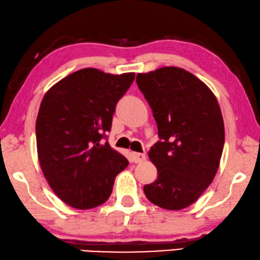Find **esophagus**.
<instances>
[{
	"label": "esophagus",
	"instance_id": "34e87169",
	"mask_svg": "<svg viewBox=\"0 0 260 260\" xmlns=\"http://www.w3.org/2000/svg\"><path fill=\"white\" fill-rule=\"evenodd\" d=\"M132 159H133V161L135 164H139V162L144 161V160L146 159V155L144 154V153H133V154H132Z\"/></svg>",
	"mask_w": 260,
	"mask_h": 260
}]
</instances>
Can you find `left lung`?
<instances>
[{
  "instance_id": "1",
  "label": "left lung",
  "mask_w": 260,
  "mask_h": 260,
  "mask_svg": "<svg viewBox=\"0 0 260 260\" xmlns=\"http://www.w3.org/2000/svg\"><path fill=\"white\" fill-rule=\"evenodd\" d=\"M137 85L160 139L148 152L158 178L144 186L145 196L159 207L182 210L203 194L218 171L225 141L220 107L211 89L182 68L138 74Z\"/></svg>"
}]
</instances>
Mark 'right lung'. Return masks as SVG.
Segmentation results:
<instances>
[{"instance_id": "1", "label": "right lung", "mask_w": 260, "mask_h": 260, "mask_svg": "<svg viewBox=\"0 0 260 260\" xmlns=\"http://www.w3.org/2000/svg\"><path fill=\"white\" fill-rule=\"evenodd\" d=\"M134 73L112 75L85 68L66 76L43 96L36 145L43 175L62 202L79 210L104 204L128 160L107 141L115 106Z\"/></svg>"}]
</instances>
